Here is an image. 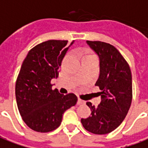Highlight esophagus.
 I'll return each instance as SVG.
<instances>
[{
  "label": "esophagus",
  "instance_id": "obj_1",
  "mask_svg": "<svg viewBox=\"0 0 148 148\" xmlns=\"http://www.w3.org/2000/svg\"><path fill=\"white\" fill-rule=\"evenodd\" d=\"M77 105H82V104H85V101L83 100H82L81 99H77Z\"/></svg>",
  "mask_w": 148,
  "mask_h": 148
}]
</instances>
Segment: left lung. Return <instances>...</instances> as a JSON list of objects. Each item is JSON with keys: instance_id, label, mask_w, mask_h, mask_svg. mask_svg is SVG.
<instances>
[{"instance_id": "obj_1", "label": "left lung", "mask_w": 148, "mask_h": 148, "mask_svg": "<svg viewBox=\"0 0 148 148\" xmlns=\"http://www.w3.org/2000/svg\"><path fill=\"white\" fill-rule=\"evenodd\" d=\"M99 55L100 74L95 86L101 90L98 106L87 102L91 115L82 119L84 128L96 135L113 132L124 120L132 104V71L124 58L114 46L106 42L86 41Z\"/></svg>"}]
</instances>
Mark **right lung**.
Wrapping results in <instances>:
<instances>
[{"mask_svg": "<svg viewBox=\"0 0 148 148\" xmlns=\"http://www.w3.org/2000/svg\"><path fill=\"white\" fill-rule=\"evenodd\" d=\"M67 43L49 40L38 44L29 51L21 67L15 86L16 104L25 124L35 132L57 129L64 112L77 103L74 94L62 95L58 89L52 90L50 82L58 77V69L70 47Z\"/></svg>", "mask_w": 148, "mask_h": 148, "instance_id": "obj_1", "label": "right lung"}]
</instances>
